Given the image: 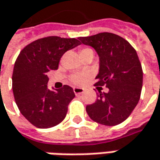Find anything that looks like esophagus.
Wrapping results in <instances>:
<instances>
[{
    "label": "esophagus",
    "instance_id": "34e87169",
    "mask_svg": "<svg viewBox=\"0 0 160 160\" xmlns=\"http://www.w3.org/2000/svg\"><path fill=\"white\" fill-rule=\"evenodd\" d=\"M74 92L75 94L77 95V94H80V93H83V88H80V87H74Z\"/></svg>",
    "mask_w": 160,
    "mask_h": 160
}]
</instances>
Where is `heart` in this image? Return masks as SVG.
Instances as JSON below:
<instances>
[{
	"mask_svg": "<svg viewBox=\"0 0 160 160\" xmlns=\"http://www.w3.org/2000/svg\"><path fill=\"white\" fill-rule=\"evenodd\" d=\"M89 52H92L90 48H83L81 51H80V54H83V53ZM85 77H86V74H83V73H77L75 74L73 76L70 77V81L71 83H73L74 84H81L84 82L85 80Z\"/></svg>",
	"mask_w": 160,
	"mask_h": 160,
	"instance_id": "heart-1",
	"label": "heart"
}]
</instances>
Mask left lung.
I'll return each mask as SVG.
<instances>
[{
  "instance_id": "left-lung-1",
  "label": "left lung",
  "mask_w": 160,
  "mask_h": 160,
  "mask_svg": "<svg viewBox=\"0 0 160 160\" xmlns=\"http://www.w3.org/2000/svg\"><path fill=\"white\" fill-rule=\"evenodd\" d=\"M80 42L92 47L100 58L95 85H105L108 92L99 91L94 103L86 106L91 119L112 126L124 122L136 107L142 87V69L133 47L112 33L79 37Z\"/></svg>"
}]
</instances>
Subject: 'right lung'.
<instances>
[{
	"label": "right lung",
	"mask_w": 160,
	"mask_h": 160,
	"mask_svg": "<svg viewBox=\"0 0 160 160\" xmlns=\"http://www.w3.org/2000/svg\"><path fill=\"white\" fill-rule=\"evenodd\" d=\"M76 38L48 36L29 43L17 58L12 74V90L17 106L27 119L38 128H50L66 118L68 106L75 98L72 87L48 89V72L58 69L62 55L80 45Z\"/></svg>",
	"instance_id": "right-lung-1"
}]
</instances>
